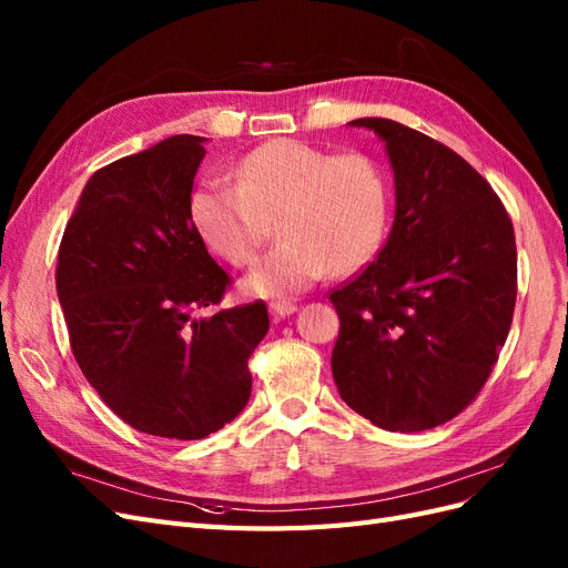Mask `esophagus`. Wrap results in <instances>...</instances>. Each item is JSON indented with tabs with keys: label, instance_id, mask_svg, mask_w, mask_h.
I'll return each instance as SVG.
<instances>
[{
	"label": "esophagus",
	"instance_id": "esophagus-1",
	"mask_svg": "<svg viewBox=\"0 0 568 568\" xmlns=\"http://www.w3.org/2000/svg\"><path fill=\"white\" fill-rule=\"evenodd\" d=\"M296 311H298V305H294V303H286V301L270 303V313L274 317H288V315H294Z\"/></svg>",
	"mask_w": 568,
	"mask_h": 568
}]
</instances>
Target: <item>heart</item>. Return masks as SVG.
<instances>
[{
    "label": "heart",
    "instance_id": "obj_1",
    "mask_svg": "<svg viewBox=\"0 0 568 568\" xmlns=\"http://www.w3.org/2000/svg\"><path fill=\"white\" fill-rule=\"evenodd\" d=\"M232 182L203 184L192 199L199 234L232 265H251L277 222L282 234L242 282L253 296H294L326 272L343 277L369 263L388 222V182L365 153H334L272 140L239 163Z\"/></svg>",
    "mask_w": 568,
    "mask_h": 568
}]
</instances>
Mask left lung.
Here are the masks:
<instances>
[{"label": "left lung", "mask_w": 568, "mask_h": 568, "mask_svg": "<svg viewBox=\"0 0 568 568\" xmlns=\"http://www.w3.org/2000/svg\"><path fill=\"white\" fill-rule=\"evenodd\" d=\"M386 146L395 217L386 246L329 296L341 317V398L386 432L457 417L486 384L517 301V244L503 201L445 144L357 118Z\"/></svg>", "instance_id": "1"}]
</instances>
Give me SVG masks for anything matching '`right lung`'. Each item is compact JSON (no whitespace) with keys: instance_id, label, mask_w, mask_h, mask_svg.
Listing matches in <instances>:
<instances>
[{"instance_id":"add662e5","label":"right lung","mask_w":568,"mask_h":568,"mask_svg":"<svg viewBox=\"0 0 568 568\" xmlns=\"http://www.w3.org/2000/svg\"><path fill=\"white\" fill-rule=\"evenodd\" d=\"M203 142L175 134L97 170L57 265L82 374L136 432L178 440L205 438L246 407L248 357L270 329L261 301L194 317L230 284L192 220Z\"/></svg>"}]
</instances>
